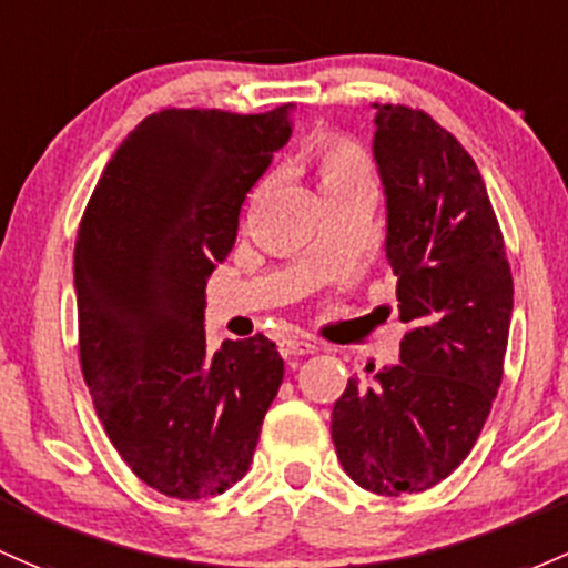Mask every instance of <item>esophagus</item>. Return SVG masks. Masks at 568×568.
<instances>
[{"label":"esophagus","mask_w":568,"mask_h":568,"mask_svg":"<svg viewBox=\"0 0 568 568\" xmlns=\"http://www.w3.org/2000/svg\"><path fill=\"white\" fill-rule=\"evenodd\" d=\"M315 351H318V343H313V339L285 337L283 343H280V354L283 356H307V354H315Z\"/></svg>","instance_id":"esophagus-1"}]
</instances>
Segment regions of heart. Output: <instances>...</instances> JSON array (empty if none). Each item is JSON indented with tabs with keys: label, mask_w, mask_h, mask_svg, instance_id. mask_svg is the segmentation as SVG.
<instances>
[{
	"label": "heart",
	"mask_w": 568,
	"mask_h": 568,
	"mask_svg": "<svg viewBox=\"0 0 568 568\" xmlns=\"http://www.w3.org/2000/svg\"><path fill=\"white\" fill-rule=\"evenodd\" d=\"M310 163L324 199L375 187V171L367 152L345 135H318L310 143Z\"/></svg>",
	"instance_id": "b5f03b06"
}]
</instances>
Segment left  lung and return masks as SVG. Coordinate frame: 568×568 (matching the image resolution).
Returning <instances> with one entry per match:
<instances>
[{
	"mask_svg": "<svg viewBox=\"0 0 568 568\" xmlns=\"http://www.w3.org/2000/svg\"><path fill=\"white\" fill-rule=\"evenodd\" d=\"M397 277L399 364L348 378L332 410L343 470L375 495L425 493L474 449L504 378L515 285L474 158L429 113L373 103Z\"/></svg>",
	"mask_w": 568,
	"mask_h": 568,
	"instance_id": "left-lung-1",
	"label": "left lung"
}]
</instances>
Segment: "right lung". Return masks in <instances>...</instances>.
I'll use <instances>...</instances> for the list:
<instances>
[{"instance_id": "right-lung-1", "label": "right lung", "mask_w": 568, "mask_h": 568, "mask_svg": "<svg viewBox=\"0 0 568 568\" xmlns=\"http://www.w3.org/2000/svg\"><path fill=\"white\" fill-rule=\"evenodd\" d=\"M266 113L163 109L105 165L75 239L81 373L113 449L158 493L234 487L283 384L255 334L206 348V283L236 242L250 187L291 139Z\"/></svg>"}]
</instances>
